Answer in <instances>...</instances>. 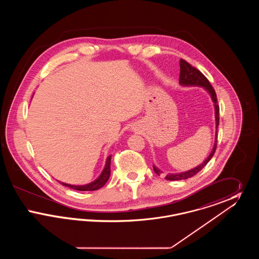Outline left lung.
<instances>
[{
	"mask_svg": "<svg viewBox=\"0 0 259 259\" xmlns=\"http://www.w3.org/2000/svg\"><path fill=\"white\" fill-rule=\"evenodd\" d=\"M180 68H181V73H180V84L182 87H202L203 89H205L208 93H209V97L211 99L212 103H213V108H214V118H215V138H214V143H213V147L209 154V156L206 158V160L203 163H201L200 165L196 166L193 169H190L188 171L181 172H169L166 175L165 179L167 181H181V180H185L188 178H192L194 175H196L197 172H200L209 162L211 157L213 156L215 149H217V142H218V127L220 124V107L218 105V99H217V94L213 90L212 87L210 85L209 80L207 79V77L202 74L199 70L196 68L192 67L190 64H188L187 62L181 59L180 60ZM153 166V170L156 172L158 176H160L162 171L158 167H156L154 164Z\"/></svg>",
	"mask_w": 259,
	"mask_h": 259,
	"instance_id": "obj_1",
	"label": "left lung"
}]
</instances>
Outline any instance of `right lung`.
<instances>
[{
    "label": "right lung",
    "instance_id": "right-lung-1",
    "mask_svg": "<svg viewBox=\"0 0 259 259\" xmlns=\"http://www.w3.org/2000/svg\"><path fill=\"white\" fill-rule=\"evenodd\" d=\"M111 154L109 155L106 159V164L104 166L103 171L99 175L98 178L96 180H94L93 182L87 184V185H70V184H66V183H62L59 182L62 185L67 186L69 188H72L74 190H79V191H93V190H97L99 188L103 187L104 185H106V183L108 182V180L110 179L111 176Z\"/></svg>",
    "mask_w": 259,
    "mask_h": 259
}]
</instances>
